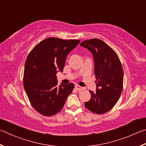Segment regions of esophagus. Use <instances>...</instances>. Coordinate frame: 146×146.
<instances>
[{"instance_id": "esophagus-1", "label": "esophagus", "mask_w": 146, "mask_h": 146, "mask_svg": "<svg viewBox=\"0 0 146 146\" xmlns=\"http://www.w3.org/2000/svg\"><path fill=\"white\" fill-rule=\"evenodd\" d=\"M75 87H76V88L78 90V91H81V90H84V88L81 87V86H79V85H76Z\"/></svg>"}]
</instances>
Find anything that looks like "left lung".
<instances>
[{"mask_svg":"<svg viewBox=\"0 0 146 146\" xmlns=\"http://www.w3.org/2000/svg\"><path fill=\"white\" fill-rule=\"evenodd\" d=\"M92 52L95 62L97 90L90 91L91 99L84 103L91 112L102 114L109 111L119 100L123 86L121 63L113 49L100 39H91L80 44Z\"/></svg>","mask_w":146,"mask_h":146,"instance_id":"1","label":"left lung"}]
</instances>
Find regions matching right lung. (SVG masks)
<instances>
[{"label":"right lung","mask_w":146,"mask_h":146,"mask_svg":"<svg viewBox=\"0 0 146 146\" xmlns=\"http://www.w3.org/2000/svg\"><path fill=\"white\" fill-rule=\"evenodd\" d=\"M80 42L49 37L37 44L26 60L25 90L32 107L45 116L57 114L64 107L74 88L73 83L58 85L56 74L62 72L67 54Z\"/></svg>","instance_id":"right-lung-1"}]
</instances>
